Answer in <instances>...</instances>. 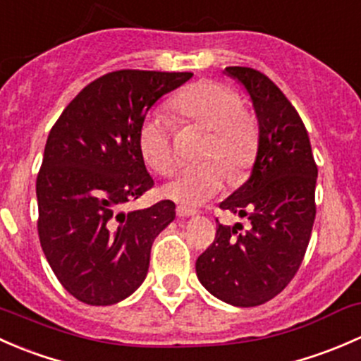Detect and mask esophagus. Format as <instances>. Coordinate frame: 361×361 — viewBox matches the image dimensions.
<instances>
[{
	"label": "esophagus",
	"mask_w": 361,
	"mask_h": 361,
	"mask_svg": "<svg viewBox=\"0 0 361 361\" xmlns=\"http://www.w3.org/2000/svg\"><path fill=\"white\" fill-rule=\"evenodd\" d=\"M195 214H196V210H192V208H188L184 205L177 207V215H179V217H191V215H195Z\"/></svg>",
	"instance_id": "34e87169"
}]
</instances>
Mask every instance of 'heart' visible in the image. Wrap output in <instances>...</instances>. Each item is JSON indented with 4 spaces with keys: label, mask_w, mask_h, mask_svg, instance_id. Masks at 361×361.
<instances>
[{
    "label": "heart",
    "mask_w": 361,
    "mask_h": 361,
    "mask_svg": "<svg viewBox=\"0 0 361 361\" xmlns=\"http://www.w3.org/2000/svg\"><path fill=\"white\" fill-rule=\"evenodd\" d=\"M172 111L180 123L200 126L207 130L208 137L198 153L203 161L180 170L163 192L182 205H202L219 195L226 169L231 177H240L250 169L257 149V130L243 111L241 95L219 81H200L182 90L173 99ZM139 149L156 173L173 172L176 149L163 114H151L140 125Z\"/></svg>",
    "instance_id": "1"
}]
</instances>
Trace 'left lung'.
<instances>
[{"label":"left lung","mask_w":361,"mask_h":361,"mask_svg":"<svg viewBox=\"0 0 361 361\" xmlns=\"http://www.w3.org/2000/svg\"><path fill=\"white\" fill-rule=\"evenodd\" d=\"M259 120V151L250 179L219 208L248 217L250 228L222 226L196 261L212 295L240 307L267 302L302 264L313 229L318 166L307 130L283 92L257 69L231 66Z\"/></svg>","instance_id":"obj_1"}]
</instances>
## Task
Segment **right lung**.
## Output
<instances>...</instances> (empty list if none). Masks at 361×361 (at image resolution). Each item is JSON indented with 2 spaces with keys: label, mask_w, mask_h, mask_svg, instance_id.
I'll list each match as a JSON object with an SVG mask.
<instances>
[{
  "label": "right lung",
  "mask_w": 361,
  "mask_h": 361,
  "mask_svg": "<svg viewBox=\"0 0 361 361\" xmlns=\"http://www.w3.org/2000/svg\"><path fill=\"white\" fill-rule=\"evenodd\" d=\"M192 73L120 69L88 83L48 133L36 179L38 236L71 295L109 306L139 288L154 238L176 219L161 200L123 212L154 185L139 149L149 107Z\"/></svg>",
  "instance_id": "add662e5"
}]
</instances>
